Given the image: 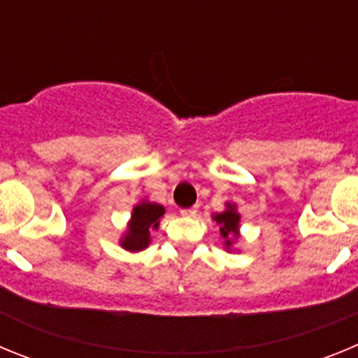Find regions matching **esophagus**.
I'll list each match as a JSON object with an SVG mask.
<instances>
[{"mask_svg": "<svg viewBox=\"0 0 358 358\" xmlns=\"http://www.w3.org/2000/svg\"><path fill=\"white\" fill-rule=\"evenodd\" d=\"M182 217H195L197 215V206H192V208H182L181 210Z\"/></svg>", "mask_w": 358, "mask_h": 358, "instance_id": "1", "label": "esophagus"}]
</instances>
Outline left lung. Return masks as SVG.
I'll return each instance as SVG.
<instances>
[{"instance_id": "8db88e82", "label": "left lung", "mask_w": 358, "mask_h": 358, "mask_svg": "<svg viewBox=\"0 0 358 358\" xmlns=\"http://www.w3.org/2000/svg\"><path fill=\"white\" fill-rule=\"evenodd\" d=\"M213 220L220 226V236L224 238L226 249H231L233 240L238 238V226H240V215L236 213L235 204H226V210L222 213L213 215Z\"/></svg>"}]
</instances>
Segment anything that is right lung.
Segmentation results:
<instances>
[{
    "instance_id": "1",
    "label": "right lung",
    "mask_w": 358,
    "mask_h": 358,
    "mask_svg": "<svg viewBox=\"0 0 358 358\" xmlns=\"http://www.w3.org/2000/svg\"><path fill=\"white\" fill-rule=\"evenodd\" d=\"M164 215V208L157 202H140L132 210L127 231L122 238V248L131 252L143 251L150 243V231L157 229L159 218Z\"/></svg>"
}]
</instances>
